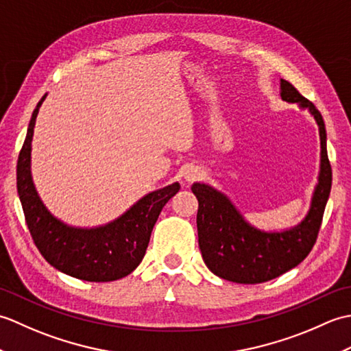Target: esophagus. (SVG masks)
I'll return each instance as SVG.
<instances>
[{"mask_svg": "<svg viewBox=\"0 0 351 351\" xmlns=\"http://www.w3.org/2000/svg\"><path fill=\"white\" fill-rule=\"evenodd\" d=\"M200 176V170H195V169H190L185 171V180H187L189 182L197 180V178Z\"/></svg>", "mask_w": 351, "mask_h": 351, "instance_id": "esophagus-1", "label": "esophagus"}]
</instances>
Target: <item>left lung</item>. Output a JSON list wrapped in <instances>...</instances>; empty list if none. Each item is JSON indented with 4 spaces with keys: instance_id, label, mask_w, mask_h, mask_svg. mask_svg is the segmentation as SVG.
Masks as SVG:
<instances>
[{
    "instance_id": "obj_1",
    "label": "left lung",
    "mask_w": 351,
    "mask_h": 351,
    "mask_svg": "<svg viewBox=\"0 0 351 351\" xmlns=\"http://www.w3.org/2000/svg\"><path fill=\"white\" fill-rule=\"evenodd\" d=\"M280 96L283 101L309 110L322 140L318 184L306 217L282 232H265L249 225L221 191L200 182L191 187L199 200L196 221L199 247L205 264L215 276L235 283H263L299 265L314 247L330 195L332 167L327 156L322 113L285 80H280Z\"/></svg>"
}]
</instances>
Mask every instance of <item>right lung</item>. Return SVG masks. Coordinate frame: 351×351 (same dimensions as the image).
<instances>
[{"instance_id":"obj_1","label":"right lung","mask_w":351,"mask_h":351,"mask_svg":"<svg viewBox=\"0 0 351 351\" xmlns=\"http://www.w3.org/2000/svg\"><path fill=\"white\" fill-rule=\"evenodd\" d=\"M37 104L18 158V195L36 247L57 270L87 282L122 279L143 259L156 219L169 200L180 191L173 182L149 193L121 217L99 228H73L54 217L43 205L33 184L32 140L43 99Z\"/></svg>"}]
</instances>
